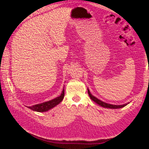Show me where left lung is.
<instances>
[{"label": "left lung", "instance_id": "8db88e82", "mask_svg": "<svg viewBox=\"0 0 149 149\" xmlns=\"http://www.w3.org/2000/svg\"><path fill=\"white\" fill-rule=\"evenodd\" d=\"M87 91H88V94L89 95V97H90V98L92 99V100H93V102H95V103H97L100 106L104 107V108H110V109H118V108H123V107L125 106L128 104H123V105H114V104H108V103H104V102H102V101L98 100L95 97L93 96V95L91 93L90 91H89L88 88H87Z\"/></svg>", "mask_w": 149, "mask_h": 149}]
</instances>
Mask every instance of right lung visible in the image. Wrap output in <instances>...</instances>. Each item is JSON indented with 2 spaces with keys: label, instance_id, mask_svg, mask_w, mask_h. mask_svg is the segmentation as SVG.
I'll return each mask as SVG.
<instances>
[{
  "label": "right lung",
  "instance_id": "right-lung-1",
  "mask_svg": "<svg viewBox=\"0 0 149 149\" xmlns=\"http://www.w3.org/2000/svg\"><path fill=\"white\" fill-rule=\"evenodd\" d=\"M64 92H65V91L63 89L61 95L59 97L43 103L35 104L32 106H27V108L33 111H37V112L47 111L48 110L54 108V107H55L56 105L62 102L64 97V93H65Z\"/></svg>",
  "mask_w": 149,
  "mask_h": 149
}]
</instances>
